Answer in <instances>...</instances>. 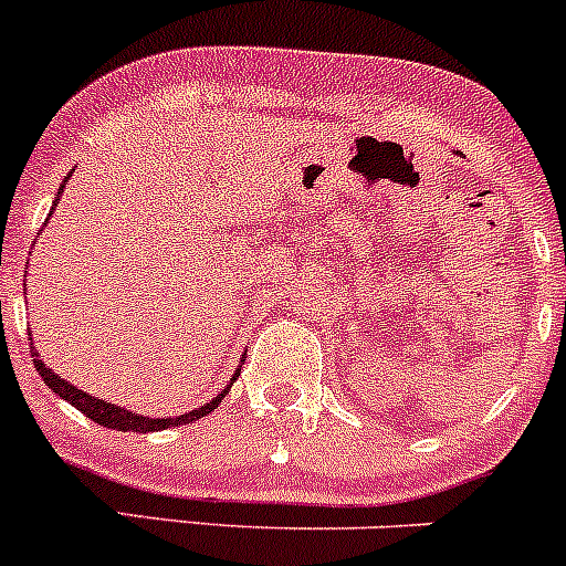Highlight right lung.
Listing matches in <instances>:
<instances>
[{"mask_svg": "<svg viewBox=\"0 0 566 566\" xmlns=\"http://www.w3.org/2000/svg\"><path fill=\"white\" fill-rule=\"evenodd\" d=\"M66 182V180H63ZM66 186H61V191ZM55 206H57V199H55ZM32 364H35L38 375L44 378V384L50 386L55 395H61L63 400L72 402L77 411H83L85 417L94 419V422L105 424V428H113V430H136V433H149V430H164V428H175V424H186V422H193V419L199 417H208V413L213 411V408L222 402V397L228 395V389L222 391V395L217 397V400H211L208 406L197 408V411H188L182 413V417H175V419H149V417H142V413H133L127 411V408H118V406H111V402L99 400V397H91L88 391L77 389V386H72L69 380L57 378L55 373H52L50 367H46L44 360L38 358V353L32 349ZM235 378H239V373H235Z\"/></svg>", "mask_w": 566, "mask_h": 566, "instance_id": "right-lung-1", "label": "right lung"}]
</instances>
